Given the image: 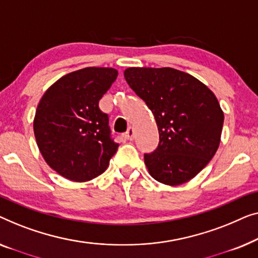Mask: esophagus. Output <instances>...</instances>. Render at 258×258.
<instances>
[{"instance_id": "34e87169", "label": "esophagus", "mask_w": 258, "mask_h": 258, "mask_svg": "<svg viewBox=\"0 0 258 258\" xmlns=\"http://www.w3.org/2000/svg\"><path fill=\"white\" fill-rule=\"evenodd\" d=\"M124 137L126 138L127 140H132L133 137H134V132H133V128H128L127 131H126V133L124 134Z\"/></svg>"}]
</instances>
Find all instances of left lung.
<instances>
[{
	"mask_svg": "<svg viewBox=\"0 0 258 258\" xmlns=\"http://www.w3.org/2000/svg\"><path fill=\"white\" fill-rule=\"evenodd\" d=\"M124 76L158 125L157 150L144 157L151 176L168 186L191 180L221 141L224 115L215 94L191 75L172 68H128Z\"/></svg>",
	"mask_w": 258,
	"mask_h": 258,
	"instance_id": "1",
	"label": "left lung"
}]
</instances>
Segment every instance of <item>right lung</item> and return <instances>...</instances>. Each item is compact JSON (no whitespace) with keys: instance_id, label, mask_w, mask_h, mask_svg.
<instances>
[{"instance_id":"obj_1","label":"right lung","mask_w":258,"mask_h":258,"mask_svg":"<svg viewBox=\"0 0 258 258\" xmlns=\"http://www.w3.org/2000/svg\"><path fill=\"white\" fill-rule=\"evenodd\" d=\"M117 76L113 68L70 72L39 100L34 118L36 143L46 164L65 179L86 182L99 176L117 152L107 114L99 108Z\"/></svg>"}]
</instances>
